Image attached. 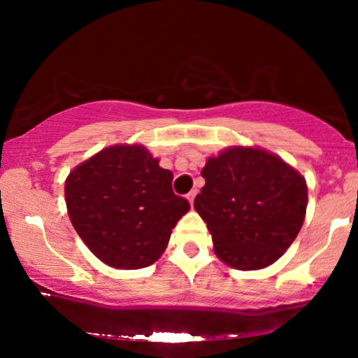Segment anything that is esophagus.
Masks as SVG:
<instances>
[{
	"mask_svg": "<svg viewBox=\"0 0 358 358\" xmlns=\"http://www.w3.org/2000/svg\"><path fill=\"white\" fill-rule=\"evenodd\" d=\"M195 195H196V192L193 190V192H190L187 195V199H188V202H190V205H193V200H195Z\"/></svg>",
	"mask_w": 358,
	"mask_h": 358,
	"instance_id": "esophagus-1",
	"label": "esophagus"
}]
</instances>
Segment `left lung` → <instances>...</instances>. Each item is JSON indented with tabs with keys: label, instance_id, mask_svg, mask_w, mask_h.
<instances>
[{
	"label": "left lung",
	"instance_id": "obj_1",
	"mask_svg": "<svg viewBox=\"0 0 358 358\" xmlns=\"http://www.w3.org/2000/svg\"><path fill=\"white\" fill-rule=\"evenodd\" d=\"M202 176L193 207L212 234L217 257L241 271L276 262L305 220V178L276 155L244 146L208 158Z\"/></svg>",
	"mask_w": 358,
	"mask_h": 358
}]
</instances>
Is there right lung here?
<instances>
[{"instance_id":"obj_1","label":"right lung","mask_w":358,"mask_h":358,"mask_svg":"<svg viewBox=\"0 0 358 358\" xmlns=\"http://www.w3.org/2000/svg\"><path fill=\"white\" fill-rule=\"evenodd\" d=\"M173 173L141 145L106 148L65 180L69 217L85 245L108 266L141 269L165 252L190 203L171 188Z\"/></svg>"}]
</instances>
